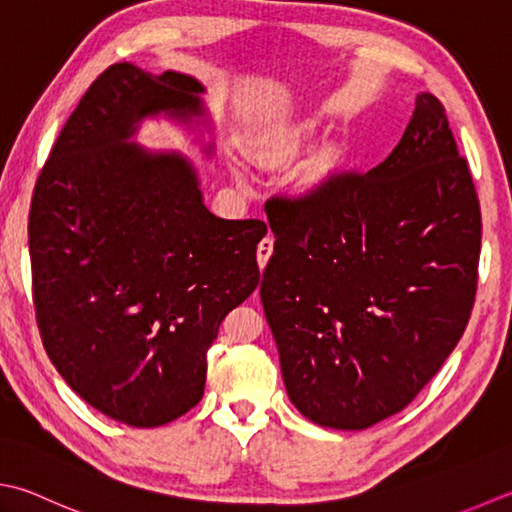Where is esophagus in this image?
Here are the masks:
<instances>
[{"label": "esophagus", "mask_w": 512, "mask_h": 512, "mask_svg": "<svg viewBox=\"0 0 512 512\" xmlns=\"http://www.w3.org/2000/svg\"><path fill=\"white\" fill-rule=\"evenodd\" d=\"M273 246H275V242H273V237H270V235H266L262 242L257 244V264H259V268H266L270 255H273Z\"/></svg>", "instance_id": "obj_1"}]
</instances>
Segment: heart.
I'll return each mask as SVG.
<instances>
[{"mask_svg":"<svg viewBox=\"0 0 512 512\" xmlns=\"http://www.w3.org/2000/svg\"><path fill=\"white\" fill-rule=\"evenodd\" d=\"M299 142H302V130H293V128L275 130V133L262 144V155L268 159L288 157L290 153H295Z\"/></svg>","mask_w":512,"mask_h":512,"instance_id":"obj_1","label":"heart"}]
</instances>
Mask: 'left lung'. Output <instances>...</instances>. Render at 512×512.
I'll use <instances>...</instances> for the list:
<instances>
[{
    "label": "left lung",
    "instance_id": "obj_1",
    "mask_svg": "<svg viewBox=\"0 0 512 512\" xmlns=\"http://www.w3.org/2000/svg\"><path fill=\"white\" fill-rule=\"evenodd\" d=\"M266 215L259 295L290 402L337 430L404 410L462 339L477 290L482 213L442 102L417 95L377 168L270 197Z\"/></svg>",
    "mask_w": 512,
    "mask_h": 512
}]
</instances>
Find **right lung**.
<instances>
[{"label":"right lung","mask_w":512,"mask_h":512,"mask_svg":"<svg viewBox=\"0 0 512 512\" xmlns=\"http://www.w3.org/2000/svg\"><path fill=\"white\" fill-rule=\"evenodd\" d=\"M197 79L108 66L37 177L28 215L37 326L99 413L164 426L197 406L222 319L259 284V219L204 206L193 164L128 144L137 122L202 115Z\"/></svg>","instance_id":"obj_1"}]
</instances>
